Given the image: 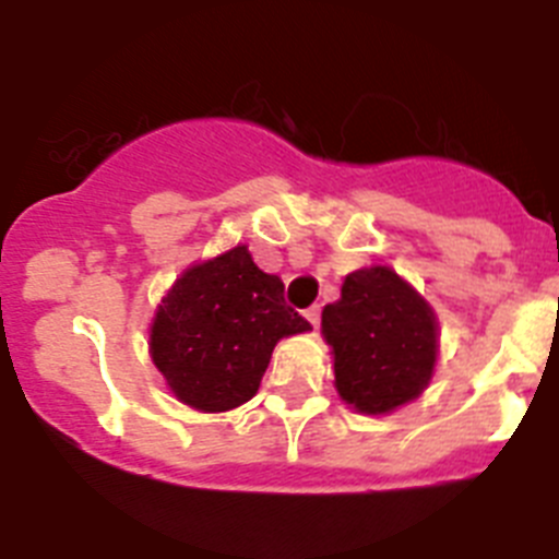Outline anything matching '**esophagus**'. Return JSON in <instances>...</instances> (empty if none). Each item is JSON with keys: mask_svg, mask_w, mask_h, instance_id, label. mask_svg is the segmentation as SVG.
<instances>
[{"mask_svg": "<svg viewBox=\"0 0 559 559\" xmlns=\"http://www.w3.org/2000/svg\"><path fill=\"white\" fill-rule=\"evenodd\" d=\"M308 322L313 324V330H319V322H322V308H319V305H313V308H308Z\"/></svg>", "mask_w": 559, "mask_h": 559, "instance_id": "34e87169", "label": "esophagus"}]
</instances>
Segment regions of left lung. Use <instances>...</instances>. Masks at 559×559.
Masks as SVG:
<instances>
[{"label":"left lung","mask_w":559,"mask_h":559,"mask_svg":"<svg viewBox=\"0 0 559 559\" xmlns=\"http://www.w3.org/2000/svg\"><path fill=\"white\" fill-rule=\"evenodd\" d=\"M335 389L360 414H389L423 394L439 349L431 305L389 265L347 274L322 310Z\"/></svg>","instance_id":"left-lung-1"}]
</instances>
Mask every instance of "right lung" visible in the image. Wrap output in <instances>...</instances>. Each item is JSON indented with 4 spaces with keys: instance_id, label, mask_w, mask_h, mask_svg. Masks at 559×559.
<instances>
[{
    "instance_id": "right-lung-1",
    "label": "right lung",
    "mask_w": 559,
    "mask_h": 559,
    "mask_svg": "<svg viewBox=\"0 0 559 559\" xmlns=\"http://www.w3.org/2000/svg\"><path fill=\"white\" fill-rule=\"evenodd\" d=\"M283 294V280L257 269L246 246L190 265L151 324V358L170 392L199 412L254 397L276 341L310 330Z\"/></svg>"
}]
</instances>
